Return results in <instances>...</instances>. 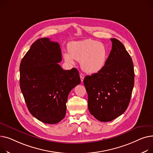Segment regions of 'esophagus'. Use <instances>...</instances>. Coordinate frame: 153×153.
<instances>
[{
	"label": "esophagus",
	"instance_id": "obj_1",
	"mask_svg": "<svg viewBox=\"0 0 153 153\" xmlns=\"http://www.w3.org/2000/svg\"><path fill=\"white\" fill-rule=\"evenodd\" d=\"M79 76H80V78H81V81H82V82H83V79H84V78H85V75L82 74H79Z\"/></svg>",
	"mask_w": 153,
	"mask_h": 153
}]
</instances>
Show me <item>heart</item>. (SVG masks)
I'll use <instances>...</instances> for the list:
<instances>
[{
	"label": "heart",
	"mask_w": 153,
	"mask_h": 153,
	"mask_svg": "<svg viewBox=\"0 0 153 153\" xmlns=\"http://www.w3.org/2000/svg\"><path fill=\"white\" fill-rule=\"evenodd\" d=\"M68 48L69 51L63 54L65 61L70 64H74L75 60L80 62L83 70L88 74L101 70L108 58V50L105 45L93 39L72 42Z\"/></svg>",
	"instance_id": "b5f03b06"
}]
</instances>
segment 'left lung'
Returning a JSON list of instances; mask_svg holds the SVG:
<instances>
[{
	"label": "left lung",
	"mask_w": 153,
	"mask_h": 153,
	"mask_svg": "<svg viewBox=\"0 0 153 153\" xmlns=\"http://www.w3.org/2000/svg\"><path fill=\"white\" fill-rule=\"evenodd\" d=\"M111 40L112 50L105 66L97 73L86 76L83 81L89 111L101 122H110L126 111L134 86L130 54L120 41Z\"/></svg>",
	"instance_id": "8db88e82"
}]
</instances>
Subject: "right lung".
Here are the masks:
<instances>
[{
  "instance_id": "add662e5",
  "label": "right lung",
  "mask_w": 153,
  "mask_h": 153,
  "mask_svg": "<svg viewBox=\"0 0 153 153\" xmlns=\"http://www.w3.org/2000/svg\"><path fill=\"white\" fill-rule=\"evenodd\" d=\"M60 45L48 38L36 41L22 59L20 85L30 112L39 121L55 124L66 114L70 91L81 82L76 68L64 70Z\"/></svg>"
}]
</instances>
